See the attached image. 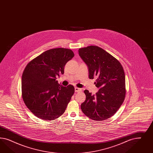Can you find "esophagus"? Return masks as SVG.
<instances>
[{
	"label": "esophagus",
	"instance_id": "34e87169",
	"mask_svg": "<svg viewBox=\"0 0 153 153\" xmlns=\"http://www.w3.org/2000/svg\"><path fill=\"white\" fill-rule=\"evenodd\" d=\"M74 90H75V92H79L81 91V88H77V87H75L74 88Z\"/></svg>",
	"mask_w": 153,
	"mask_h": 153
}]
</instances>
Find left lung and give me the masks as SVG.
Segmentation results:
<instances>
[{
    "mask_svg": "<svg viewBox=\"0 0 153 153\" xmlns=\"http://www.w3.org/2000/svg\"><path fill=\"white\" fill-rule=\"evenodd\" d=\"M79 54L88 67L89 79L97 78L94 83L99 89L95 95L84 91L86 100L81 110L93 120H105L116 113L125 100L123 68L118 60L97 46L80 48Z\"/></svg>",
    "mask_w": 153,
    "mask_h": 153,
    "instance_id": "8db88e82",
    "label": "left lung"
}]
</instances>
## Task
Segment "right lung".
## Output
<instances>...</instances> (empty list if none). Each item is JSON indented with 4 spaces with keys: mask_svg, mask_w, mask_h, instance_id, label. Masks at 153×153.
Masks as SVG:
<instances>
[{
    "mask_svg": "<svg viewBox=\"0 0 153 153\" xmlns=\"http://www.w3.org/2000/svg\"><path fill=\"white\" fill-rule=\"evenodd\" d=\"M71 50L52 49L30 62L22 76V95L26 107L38 118L56 120L62 115L74 93V86L58 83L65 64L74 56Z\"/></svg>",
    "mask_w": 153,
    "mask_h": 153,
    "instance_id": "obj_1",
    "label": "right lung"
}]
</instances>
